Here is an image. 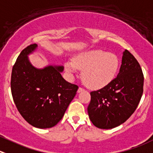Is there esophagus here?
I'll return each instance as SVG.
<instances>
[{
    "label": "esophagus",
    "mask_w": 153,
    "mask_h": 153,
    "mask_svg": "<svg viewBox=\"0 0 153 153\" xmlns=\"http://www.w3.org/2000/svg\"><path fill=\"white\" fill-rule=\"evenodd\" d=\"M84 88H82V87H79V88H78V93H81V92L84 91Z\"/></svg>",
    "instance_id": "34e87169"
}]
</instances>
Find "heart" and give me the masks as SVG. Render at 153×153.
I'll list each match as a JSON object with an SVG mask.
<instances>
[{
  "mask_svg": "<svg viewBox=\"0 0 153 153\" xmlns=\"http://www.w3.org/2000/svg\"><path fill=\"white\" fill-rule=\"evenodd\" d=\"M119 60L115 54L102 50L85 51L65 64L69 74L82 69L81 78L84 84L93 89H99L109 84L119 69Z\"/></svg>",
  "mask_w": 153,
  "mask_h": 153,
  "instance_id": "heart-1",
  "label": "heart"
}]
</instances>
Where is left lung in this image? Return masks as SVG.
I'll return each mask as SVG.
<instances>
[{"mask_svg": "<svg viewBox=\"0 0 153 153\" xmlns=\"http://www.w3.org/2000/svg\"><path fill=\"white\" fill-rule=\"evenodd\" d=\"M143 74L135 57L123 52L120 72L109 84L90 93L89 117L99 128L109 129L125 123L137 108L143 92Z\"/></svg>", "mask_w": 153, "mask_h": 153, "instance_id": "obj_1", "label": "left lung"}]
</instances>
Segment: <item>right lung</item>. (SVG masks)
I'll return each mask as SVG.
<instances>
[{
  "instance_id": "obj_1",
  "label": "right lung",
  "mask_w": 153,
  "mask_h": 153,
  "mask_svg": "<svg viewBox=\"0 0 153 153\" xmlns=\"http://www.w3.org/2000/svg\"><path fill=\"white\" fill-rule=\"evenodd\" d=\"M36 47L30 45L18 57L12 70L11 92L22 117L33 126L48 128L63 118L78 87L63 79V66L33 67L27 55Z\"/></svg>"
}]
</instances>
